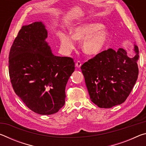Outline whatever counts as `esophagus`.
Instances as JSON below:
<instances>
[{"label":"esophagus","mask_w":146,"mask_h":146,"mask_svg":"<svg viewBox=\"0 0 146 146\" xmlns=\"http://www.w3.org/2000/svg\"><path fill=\"white\" fill-rule=\"evenodd\" d=\"M75 66H76V68H80L81 66H82V63H81L80 61H77L75 64Z\"/></svg>","instance_id":"1"}]
</instances>
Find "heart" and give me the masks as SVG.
<instances>
[{
    "mask_svg": "<svg viewBox=\"0 0 146 146\" xmlns=\"http://www.w3.org/2000/svg\"><path fill=\"white\" fill-rule=\"evenodd\" d=\"M103 26L98 23L82 24L71 29V35L65 33L59 35L62 51L70 53L75 47V40H84L82 48L84 52L89 55L100 53L107 44L110 35Z\"/></svg>",
    "mask_w": 146,
    "mask_h": 146,
    "instance_id": "obj_1",
    "label": "heart"
}]
</instances>
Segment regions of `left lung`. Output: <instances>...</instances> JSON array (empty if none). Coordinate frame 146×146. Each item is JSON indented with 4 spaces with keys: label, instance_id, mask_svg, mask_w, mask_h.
I'll use <instances>...</instances> for the list:
<instances>
[{
    "label": "left lung",
    "instance_id": "8db88e82",
    "mask_svg": "<svg viewBox=\"0 0 146 146\" xmlns=\"http://www.w3.org/2000/svg\"><path fill=\"white\" fill-rule=\"evenodd\" d=\"M127 56L122 48H112L96 55L81 66L91 100L101 108H111L125 102L138 75V48Z\"/></svg>",
    "mask_w": 146,
    "mask_h": 146
}]
</instances>
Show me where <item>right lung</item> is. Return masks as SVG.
<instances>
[{
  "label": "right lung",
  "instance_id": "1",
  "mask_svg": "<svg viewBox=\"0 0 146 146\" xmlns=\"http://www.w3.org/2000/svg\"><path fill=\"white\" fill-rule=\"evenodd\" d=\"M41 22L23 26L9 54V75L15 92L31 111L57 113L65 104V89L75 71L73 59L51 53Z\"/></svg>",
  "mask_w": 146,
  "mask_h": 146
}]
</instances>
